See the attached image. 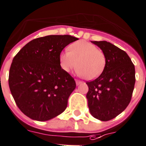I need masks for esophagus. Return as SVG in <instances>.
Returning a JSON list of instances; mask_svg holds the SVG:
<instances>
[{"label":"esophagus","mask_w":146,"mask_h":146,"mask_svg":"<svg viewBox=\"0 0 146 146\" xmlns=\"http://www.w3.org/2000/svg\"><path fill=\"white\" fill-rule=\"evenodd\" d=\"M82 83V81H80V80H76V84H77V86L78 85H80V84H81Z\"/></svg>","instance_id":"obj_1"}]
</instances>
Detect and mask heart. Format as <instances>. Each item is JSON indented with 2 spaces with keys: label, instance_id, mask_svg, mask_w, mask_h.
<instances>
[{
  "label": "heart",
  "instance_id": "b5f03b06",
  "mask_svg": "<svg viewBox=\"0 0 146 146\" xmlns=\"http://www.w3.org/2000/svg\"><path fill=\"white\" fill-rule=\"evenodd\" d=\"M69 51H64L59 56L62 69L68 72L77 66V73L93 80L104 71L106 59L104 53L95 44L85 41H78L71 44Z\"/></svg>",
  "mask_w": 146,
  "mask_h": 146
}]
</instances>
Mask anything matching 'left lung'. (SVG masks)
<instances>
[{
	"label": "left lung",
	"mask_w": 146,
	"mask_h": 146,
	"mask_svg": "<svg viewBox=\"0 0 146 146\" xmlns=\"http://www.w3.org/2000/svg\"><path fill=\"white\" fill-rule=\"evenodd\" d=\"M92 43L102 49L106 64L98 78L86 82L88 107L93 117L108 121L124 111L131 100L135 82V66L125 51L111 43Z\"/></svg>",
	"instance_id": "obj_1"
}]
</instances>
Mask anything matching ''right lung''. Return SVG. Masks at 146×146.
<instances>
[{
    "instance_id": "1",
    "label": "right lung",
    "mask_w": 146,
    "mask_h": 146,
    "mask_svg": "<svg viewBox=\"0 0 146 146\" xmlns=\"http://www.w3.org/2000/svg\"><path fill=\"white\" fill-rule=\"evenodd\" d=\"M77 40L69 35L40 37L14 56L8 84L18 108L26 116L46 121L65 110L76 82L62 69L59 56L64 47Z\"/></svg>"
}]
</instances>
